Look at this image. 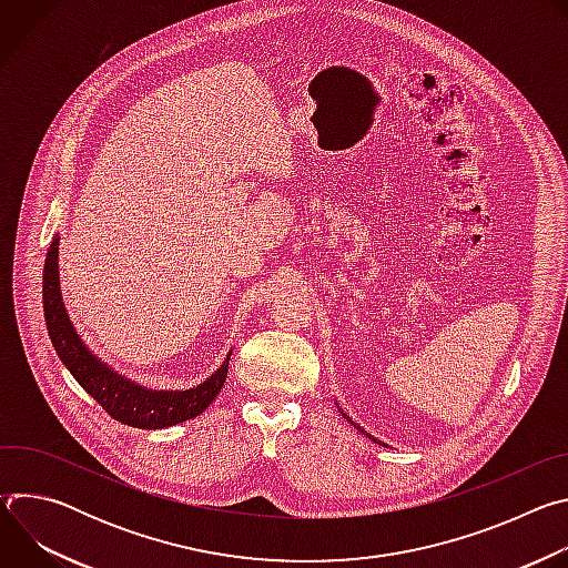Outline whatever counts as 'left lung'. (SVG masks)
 Here are the masks:
<instances>
[{
    "instance_id": "left-lung-1",
    "label": "left lung",
    "mask_w": 568,
    "mask_h": 568,
    "mask_svg": "<svg viewBox=\"0 0 568 568\" xmlns=\"http://www.w3.org/2000/svg\"><path fill=\"white\" fill-rule=\"evenodd\" d=\"M344 416H346V414H344ZM346 420H348V423H353L348 416H346ZM353 425H355V423H353ZM357 429H359V427H357ZM359 432H364V429H359Z\"/></svg>"
}]
</instances>
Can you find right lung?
<instances>
[{"mask_svg":"<svg viewBox=\"0 0 568 568\" xmlns=\"http://www.w3.org/2000/svg\"><path fill=\"white\" fill-rule=\"evenodd\" d=\"M58 242L60 237H53L44 263V321L58 357L75 382L101 404L108 416L136 429H164L200 416L224 386L231 355L206 382L186 390H152L114 373L80 342L67 316L60 296Z\"/></svg>","mask_w":568,"mask_h":568,"instance_id":"obj_1","label":"right lung"}]
</instances>
